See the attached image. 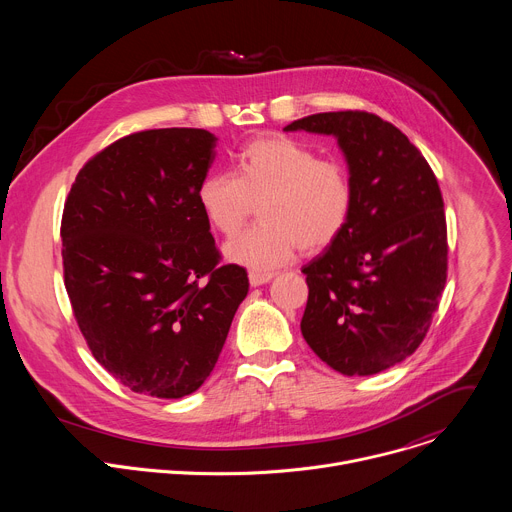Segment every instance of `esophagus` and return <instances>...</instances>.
Instances as JSON below:
<instances>
[{
  "instance_id": "34e87169",
  "label": "esophagus",
  "mask_w": 512,
  "mask_h": 512,
  "mask_svg": "<svg viewBox=\"0 0 512 512\" xmlns=\"http://www.w3.org/2000/svg\"><path fill=\"white\" fill-rule=\"evenodd\" d=\"M271 279H273V273H271V271H259V269L249 271V283H251L253 287H259V285H263V283H267V281H271Z\"/></svg>"
}]
</instances>
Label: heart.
<instances>
[{"label":"heart","mask_w":512,"mask_h":512,"mask_svg":"<svg viewBox=\"0 0 512 512\" xmlns=\"http://www.w3.org/2000/svg\"><path fill=\"white\" fill-rule=\"evenodd\" d=\"M196 202L223 237L235 235L257 204L261 223L231 239L223 253L231 263L265 271L294 259L298 247L306 253L328 247L348 223L354 190L340 162L318 158L291 137L265 135L241 150L235 176L208 172Z\"/></svg>","instance_id":"1"}]
</instances>
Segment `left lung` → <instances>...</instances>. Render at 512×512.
<instances>
[{
  "mask_svg": "<svg viewBox=\"0 0 512 512\" xmlns=\"http://www.w3.org/2000/svg\"><path fill=\"white\" fill-rule=\"evenodd\" d=\"M336 137L354 190L344 231L302 273V334L330 369L377 375L427 334L448 271L444 200L421 152L364 111L316 113L283 127Z\"/></svg>",
  "mask_w": 512,
  "mask_h": 512,
  "instance_id": "1",
  "label": "left lung"
}]
</instances>
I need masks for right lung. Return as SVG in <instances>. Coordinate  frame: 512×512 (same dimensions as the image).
I'll return each mask as SVG.
<instances>
[{"mask_svg": "<svg viewBox=\"0 0 512 512\" xmlns=\"http://www.w3.org/2000/svg\"><path fill=\"white\" fill-rule=\"evenodd\" d=\"M214 148L204 129L127 135L85 164L64 204L72 312L101 367L141 395L194 393L249 291L243 267H218L196 202Z\"/></svg>", "mask_w": 512, "mask_h": 512, "instance_id": "1", "label": "right lung"}]
</instances>
